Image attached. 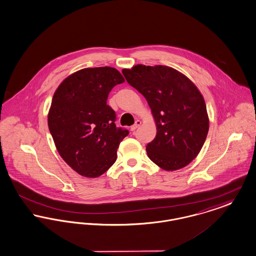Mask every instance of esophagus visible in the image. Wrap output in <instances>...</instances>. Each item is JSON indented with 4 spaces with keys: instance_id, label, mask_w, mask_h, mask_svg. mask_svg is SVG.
<instances>
[{
    "instance_id": "34e87169",
    "label": "esophagus",
    "mask_w": 256,
    "mask_h": 256,
    "mask_svg": "<svg viewBox=\"0 0 256 256\" xmlns=\"http://www.w3.org/2000/svg\"><path fill=\"white\" fill-rule=\"evenodd\" d=\"M140 124H141V120H136V122H134V126H132V128H130V130H136L137 128H139L140 126Z\"/></svg>"
}]
</instances>
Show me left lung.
I'll return each mask as SVG.
<instances>
[{
	"label": "left lung",
	"instance_id": "1",
	"mask_svg": "<svg viewBox=\"0 0 256 256\" xmlns=\"http://www.w3.org/2000/svg\"><path fill=\"white\" fill-rule=\"evenodd\" d=\"M152 110L156 136L147 147L150 160L166 171L190 164L202 149L209 130L206 104L194 83L166 66L136 64L122 70Z\"/></svg>",
	"mask_w": 256,
	"mask_h": 256
}]
</instances>
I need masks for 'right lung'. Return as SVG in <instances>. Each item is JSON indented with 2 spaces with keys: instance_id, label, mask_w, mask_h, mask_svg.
Instances as JSON below:
<instances>
[{
  "instance_id": "add662e5",
  "label": "right lung",
  "mask_w": 256,
  "mask_h": 256,
  "mask_svg": "<svg viewBox=\"0 0 256 256\" xmlns=\"http://www.w3.org/2000/svg\"><path fill=\"white\" fill-rule=\"evenodd\" d=\"M122 82L114 68H83L64 79L54 92L48 128L62 158L81 176L106 173L128 134L116 128L115 111L106 104L110 90Z\"/></svg>"
}]
</instances>
